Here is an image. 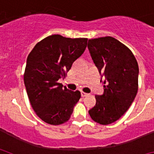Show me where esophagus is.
<instances>
[{
	"instance_id": "34e87169",
	"label": "esophagus",
	"mask_w": 154,
	"mask_h": 154,
	"mask_svg": "<svg viewBox=\"0 0 154 154\" xmlns=\"http://www.w3.org/2000/svg\"><path fill=\"white\" fill-rule=\"evenodd\" d=\"M81 96H82V97H85V96H88V94L85 93V92H81Z\"/></svg>"
}]
</instances>
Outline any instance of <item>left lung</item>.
Instances as JSON below:
<instances>
[{"mask_svg":"<svg viewBox=\"0 0 154 154\" xmlns=\"http://www.w3.org/2000/svg\"><path fill=\"white\" fill-rule=\"evenodd\" d=\"M88 48L104 79L100 81L104 92L96 96V103L89 113L99 124H111L127 111L137 96L138 63L132 51L112 37L89 39Z\"/></svg>","mask_w":154,"mask_h":154,"instance_id":"obj_1","label":"left lung"}]
</instances>
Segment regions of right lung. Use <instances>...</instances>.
I'll use <instances>...</instances> for the list:
<instances>
[{
  "instance_id": "obj_1",
  "label": "right lung",
  "mask_w": 154,
  "mask_h": 154,
  "mask_svg": "<svg viewBox=\"0 0 154 154\" xmlns=\"http://www.w3.org/2000/svg\"><path fill=\"white\" fill-rule=\"evenodd\" d=\"M87 38H70L52 35L39 42L27 58L24 85L34 111L51 125L67 122L81 97L58 82L87 45Z\"/></svg>"
}]
</instances>
